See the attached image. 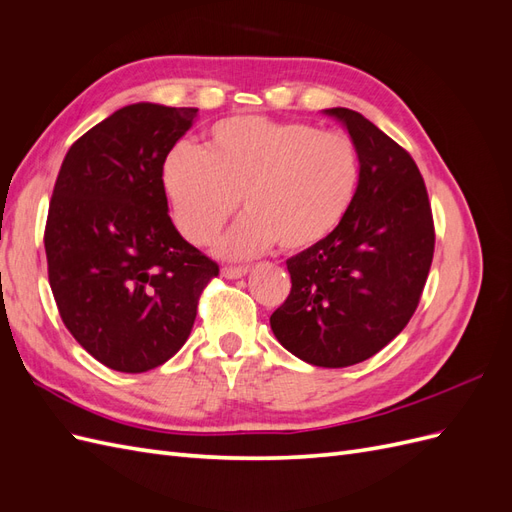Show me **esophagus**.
Masks as SVG:
<instances>
[{
    "mask_svg": "<svg viewBox=\"0 0 512 512\" xmlns=\"http://www.w3.org/2000/svg\"><path fill=\"white\" fill-rule=\"evenodd\" d=\"M247 271V267H222V275L226 280H237V277H243Z\"/></svg>",
    "mask_w": 512,
    "mask_h": 512,
    "instance_id": "esophagus-1",
    "label": "esophagus"
}]
</instances>
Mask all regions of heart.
<instances>
[{"label":"heart","mask_w":512,"mask_h":512,"mask_svg":"<svg viewBox=\"0 0 512 512\" xmlns=\"http://www.w3.org/2000/svg\"><path fill=\"white\" fill-rule=\"evenodd\" d=\"M359 177L348 134L262 115L222 119L203 151L177 145L162 164L175 222L196 245L220 235L241 198L247 215L220 243L237 258L273 243L290 254L318 245L344 222Z\"/></svg>","instance_id":"obj_1"}]
</instances>
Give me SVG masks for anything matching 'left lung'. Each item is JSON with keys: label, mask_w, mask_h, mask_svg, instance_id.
I'll use <instances>...</instances> for the list:
<instances>
[{"label": "left lung", "mask_w": 512, "mask_h": 512, "mask_svg": "<svg viewBox=\"0 0 512 512\" xmlns=\"http://www.w3.org/2000/svg\"><path fill=\"white\" fill-rule=\"evenodd\" d=\"M359 151L361 177L344 222L286 260L288 299L271 329L316 367H348L395 339L421 301L433 260V215L410 153L350 108H327Z\"/></svg>", "instance_id": "1"}]
</instances>
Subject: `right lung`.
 <instances>
[{
    "mask_svg": "<svg viewBox=\"0 0 512 512\" xmlns=\"http://www.w3.org/2000/svg\"><path fill=\"white\" fill-rule=\"evenodd\" d=\"M198 108L123 106L76 141L44 228L49 284L66 329L123 374L166 363L190 337L218 262L168 215L162 164Z\"/></svg>",
    "mask_w": 512,
    "mask_h": 512,
    "instance_id": "obj_1",
    "label": "right lung"
}]
</instances>
